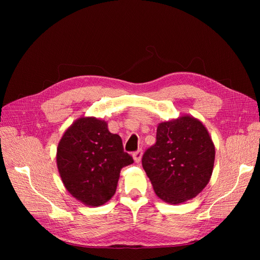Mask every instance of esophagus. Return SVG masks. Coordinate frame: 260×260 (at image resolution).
<instances>
[{
	"label": "esophagus",
	"mask_w": 260,
	"mask_h": 260,
	"mask_svg": "<svg viewBox=\"0 0 260 260\" xmlns=\"http://www.w3.org/2000/svg\"><path fill=\"white\" fill-rule=\"evenodd\" d=\"M142 155H143L142 149H138L137 152L133 153V159H135L136 162H140L141 158H142Z\"/></svg>",
	"instance_id": "34e87169"
}]
</instances>
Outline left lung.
<instances>
[{
  "label": "left lung",
  "mask_w": 260,
  "mask_h": 260,
  "mask_svg": "<svg viewBox=\"0 0 260 260\" xmlns=\"http://www.w3.org/2000/svg\"><path fill=\"white\" fill-rule=\"evenodd\" d=\"M215 145L207 129L192 116L160 122L156 143L146 149L142 166L164 202L184 203L199 195L209 182Z\"/></svg>",
  "instance_id": "obj_1"
}]
</instances>
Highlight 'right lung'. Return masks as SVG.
<instances>
[{
  "mask_svg": "<svg viewBox=\"0 0 260 260\" xmlns=\"http://www.w3.org/2000/svg\"><path fill=\"white\" fill-rule=\"evenodd\" d=\"M56 162L67 191L84 205L98 207L113 198L120 170L133 159L106 121L81 117L61 137Z\"/></svg>",
  "mask_w": 260,
  "mask_h": 260,
  "instance_id": "obj_1",
  "label": "right lung"
}]
</instances>
